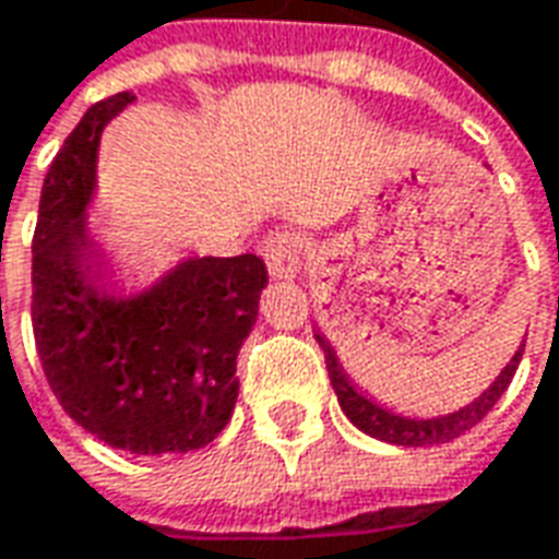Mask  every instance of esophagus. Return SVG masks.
Returning <instances> with one entry per match:
<instances>
[{"label":"esophagus","mask_w":559,"mask_h":559,"mask_svg":"<svg viewBox=\"0 0 559 559\" xmlns=\"http://www.w3.org/2000/svg\"><path fill=\"white\" fill-rule=\"evenodd\" d=\"M262 255L267 271L276 280H292L300 267V240L295 231H274L262 243Z\"/></svg>","instance_id":"1"}]
</instances>
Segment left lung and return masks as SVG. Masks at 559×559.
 Returning <instances> with one entry per match:
<instances>
[{
  "instance_id": "1",
  "label": "left lung",
  "mask_w": 559,
  "mask_h": 559,
  "mask_svg": "<svg viewBox=\"0 0 559 559\" xmlns=\"http://www.w3.org/2000/svg\"><path fill=\"white\" fill-rule=\"evenodd\" d=\"M316 340H319L321 352H324L330 384L336 390V399H340L345 417L352 419L354 426L360 431H366V435H372L378 441L396 443V447H438V443H450L455 441V438H462L464 431L474 429L476 423L486 417L488 411L495 408L497 399L503 396V390H507L509 381H512V374L519 369L521 354H524V345H521L519 352H515V357L507 364V369L497 374L495 384L488 386L483 396L474 399L471 405L452 411L447 417L411 419L381 408V405H374L364 390H357V386L348 381V374H345V369H342L340 360H336V354H333V348L328 345V340H324L321 333H316Z\"/></svg>"
}]
</instances>
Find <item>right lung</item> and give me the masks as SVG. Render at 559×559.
<instances>
[{
    "label": "right lung",
    "instance_id": "add662e5",
    "mask_svg": "<svg viewBox=\"0 0 559 559\" xmlns=\"http://www.w3.org/2000/svg\"><path fill=\"white\" fill-rule=\"evenodd\" d=\"M133 95L100 100L50 163L32 238V330L64 414L133 455L205 447L238 399V352L267 285L252 252L187 259L136 297L104 288V252L85 229L97 140Z\"/></svg>",
    "mask_w": 559,
    "mask_h": 559
}]
</instances>
